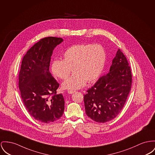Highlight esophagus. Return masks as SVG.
<instances>
[{
  "instance_id": "obj_1",
  "label": "esophagus",
  "mask_w": 155,
  "mask_h": 155,
  "mask_svg": "<svg viewBox=\"0 0 155 155\" xmlns=\"http://www.w3.org/2000/svg\"><path fill=\"white\" fill-rule=\"evenodd\" d=\"M76 91H68V93H69V94H73V93H74Z\"/></svg>"
}]
</instances>
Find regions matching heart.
Segmentation results:
<instances>
[{
  "label": "heart",
  "instance_id": "b5f03b06",
  "mask_svg": "<svg viewBox=\"0 0 155 155\" xmlns=\"http://www.w3.org/2000/svg\"><path fill=\"white\" fill-rule=\"evenodd\" d=\"M106 59V52L101 45H74L64 52L63 60L54 59L52 61L51 71L54 76L65 79L72 69L73 73L62 83V88L79 89L86 82H93L97 79L103 71Z\"/></svg>",
  "mask_w": 155,
  "mask_h": 155
}]
</instances>
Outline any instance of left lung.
<instances>
[{"label":"left lung","instance_id":"obj_1","mask_svg":"<svg viewBox=\"0 0 155 155\" xmlns=\"http://www.w3.org/2000/svg\"><path fill=\"white\" fill-rule=\"evenodd\" d=\"M131 84L130 68L119 49L108 73L101 77L84 94L87 116L99 123L114 119L123 109Z\"/></svg>","mask_w":155,"mask_h":155}]
</instances>
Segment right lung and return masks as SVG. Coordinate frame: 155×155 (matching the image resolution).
Returning a JSON list of instances; mask_svg holds the SVG:
<instances>
[{
    "label": "right lung",
    "mask_w": 155,
    "mask_h": 155,
    "mask_svg": "<svg viewBox=\"0 0 155 155\" xmlns=\"http://www.w3.org/2000/svg\"><path fill=\"white\" fill-rule=\"evenodd\" d=\"M63 41L56 37L41 39L27 52L21 61L19 76L21 97L31 116L44 124L59 119L64 110L63 95L56 94L59 84L49 72L53 51Z\"/></svg>",
    "instance_id": "1"
}]
</instances>
